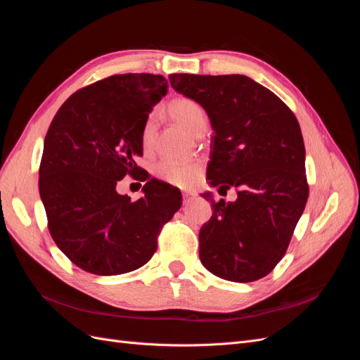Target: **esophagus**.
Returning a JSON list of instances; mask_svg holds the SVG:
<instances>
[{
    "mask_svg": "<svg viewBox=\"0 0 360 360\" xmlns=\"http://www.w3.org/2000/svg\"><path fill=\"white\" fill-rule=\"evenodd\" d=\"M195 198H197V192H193V191H184V192H183V202H184V204L191 202V201L195 200Z\"/></svg>",
    "mask_w": 360,
    "mask_h": 360,
    "instance_id": "34e87169",
    "label": "esophagus"
}]
</instances>
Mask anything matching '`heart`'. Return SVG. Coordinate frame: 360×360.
Wrapping results in <instances>:
<instances>
[{"mask_svg":"<svg viewBox=\"0 0 360 360\" xmlns=\"http://www.w3.org/2000/svg\"><path fill=\"white\" fill-rule=\"evenodd\" d=\"M169 115L176 120L179 124H181L184 129L191 132L192 135L197 136L201 130L207 126V117L202 108L192 99L188 97H179V99L172 101L168 106ZM155 130H156V118L155 115H150L144 126L143 132V144L146 148H148L153 144L155 138ZM200 165L198 163H176L169 160L160 162L156 174L158 177L163 181L176 184V186H189L191 183L195 181L198 177Z\"/></svg>","mask_w":360,"mask_h":360,"instance_id":"b5f03b06","label":"heart"}]
</instances>
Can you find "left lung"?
<instances>
[{"mask_svg": "<svg viewBox=\"0 0 360 360\" xmlns=\"http://www.w3.org/2000/svg\"><path fill=\"white\" fill-rule=\"evenodd\" d=\"M172 89L200 103L214 130L207 179L237 188V200L214 201L200 230V259L213 275L252 282L284 257L308 201L304 144L296 115L245 75H169Z\"/></svg>", "mask_w": 360, "mask_h": 360, "instance_id": "obj_1", "label": "left lung"}]
</instances>
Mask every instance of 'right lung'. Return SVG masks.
Here are the masks:
<instances>
[{"instance_id":"obj_1","label":"right lung","mask_w":360,"mask_h":360,"mask_svg":"<svg viewBox=\"0 0 360 360\" xmlns=\"http://www.w3.org/2000/svg\"><path fill=\"white\" fill-rule=\"evenodd\" d=\"M167 93L162 75H114L73 93L49 126L39 169L48 228L61 252L89 274L144 266L160 228L180 209V192L138 174L135 163L148 114ZM126 173L146 180L138 202L116 192Z\"/></svg>"}]
</instances>
